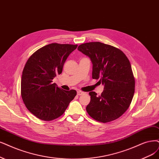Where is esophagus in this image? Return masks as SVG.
<instances>
[{
    "mask_svg": "<svg viewBox=\"0 0 159 159\" xmlns=\"http://www.w3.org/2000/svg\"><path fill=\"white\" fill-rule=\"evenodd\" d=\"M84 92H82V91H80V90H79V91H77V95H78V96H81V95L84 94Z\"/></svg>",
    "mask_w": 159,
    "mask_h": 159,
    "instance_id": "34e87169",
    "label": "esophagus"
}]
</instances>
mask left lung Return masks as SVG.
I'll use <instances>...</instances> for the list:
<instances>
[{
  "instance_id": "8db88e82",
  "label": "left lung",
  "mask_w": 159,
  "mask_h": 159,
  "mask_svg": "<svg viewBox=\"0 0 159 159\" xmlns=\"http://www.w3.org/2000/svg\"><path fill=\"white\" fill-rule=\"evenodd\" d=\"M78 50L90 58L92 78L99 79L104 85L100 96L89 92L87 113L103 123L119 118L128 109L134 94L135 79L130 61L119 48L99 42L82 44Z\"/></svg>"
}]
</instances>
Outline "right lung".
Returning <instances> with one entry per match:
<instances>
[{"instance_id":"right-lung-1","label":"right lung","mask_w":159,"mask_h":159,"mask_svg":"<svg viewBox=\"0 0 159 159\" xmlns=\"http://www.w3.org/2000/svg\"><path fill=\"white\" fill-rule=\"evenodd\" d=\"M77 46L52 43L34 52L27 61L22 73L21 94L27 109L38 119H57L76 96V90H63L52 80L62 73L65 61Z\"/></svg>"}]
</instances>
